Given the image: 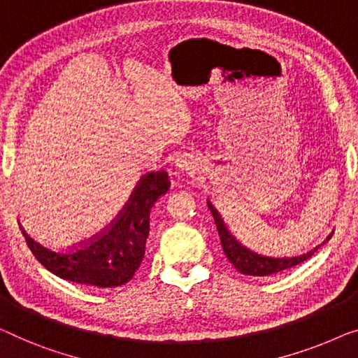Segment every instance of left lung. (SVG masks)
<instances>
[{
    "instance_id": "1",
    "label": "left lung",
    "mask_w": 358,
    "mask_h": 358,
    "mask_svg": "<svg viewBox=\"0 0 358 358\" xmlns=\"http://www.w3.org/2000/svg\"><path fill=\"white\" fill-rule=\"evenodd\" d=\"M208 208L211 211V215L215 217V224L217 229V234H220V241H221V247L224 255L227 257L237 271H241L242 274H247V276H269V274H276L279 271H284V269L294 268L303 263L305 260H308L310 257L313 255L315 252L318 250L313 248L307 253L300 257H292V258H273V257H265V255H258V253L248 250L247 247H243L239 241H236V237L227 231V227L222 222L221 216L217 215V211L213 208V205L208 201ZM331 236L326 241H329Z\"/></svg>"
}]
</instances>
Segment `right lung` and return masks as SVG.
Masks as SVG:
<instances>
[{
    "label": "right lung",
    "instance_id": "obj_1",
    "mask_svg": "<svg viewBox=\"0 0 358 358\" xmlns=\"http://www.w3.org/2000/svg\"><path fill=\"white\" fill-rule=\"evenodd\" d=\"M166 171L142 176L119 215L89 241L66 248L41 243L20 226L35 258L66 281L95 287H117L131 281L145 257L150 211L169 189Z\"/></svg>",
    "mask_w": 358,
    "mask_h": 358
}]
</instances>
